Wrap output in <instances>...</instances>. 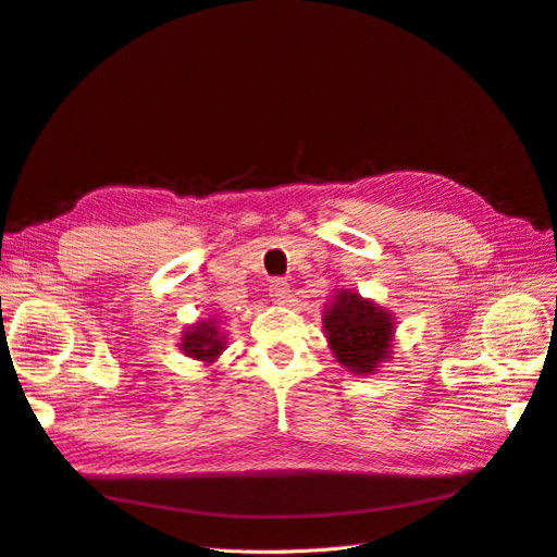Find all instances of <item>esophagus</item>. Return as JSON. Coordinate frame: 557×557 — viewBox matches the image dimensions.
<instances>
[{
    "label": "esophagus",
    "instance_id": "esophagus-1",
    "mask_svg": "<svg viewBox=\"0 0 557 557\" xmlns=\"http://www.w3.org/2000/svg\"><path fill=\"white\" fill-rule=\"evenodd\" d=\"M269 297H272L276 305H285L290 299V283L285 278H274L269 283Z\"/></svg>",
    "mask_w": 557,
    "mask_h": 557
}]
</instances>
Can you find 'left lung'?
Returning <instances> with one entry per match:
<instances>
[{
  "mask_svg": "<svg viewBox=\"0 0 557 557\" xmlns=\"http://www.w3.org/2000/svg\"><path fill=\"white\" fill-rule=\"evenodd\" d=\"M325 332L336 360L350 372L372 374L391 356L393 318L356 293H339L325 311Z\"/></svg>",
  "mask_w": 557,
  "mask_h": 557,
  "instance_id": "left-lung-1",
  "label": "left lung"
}]
</instances>
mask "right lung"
<instances>
[{
  "instance_id": "1",
  "label": "right lung",
  "mask_w": 557,
  "mask_h": 557,
  "mask_svg": "<svg viewBox=\"0 0 557 557\" xmlns=\"http://www.w3.org/2000/svg\"><path fill=\"white\" fill-rule=\"evenodd\" d=\"M183 350L188 352V358L213 362V358H218V352L223 350V336L218 334V327L213 323H197L195 327H190L188 334H185Z\"/></svg>"
}]
</instances>
